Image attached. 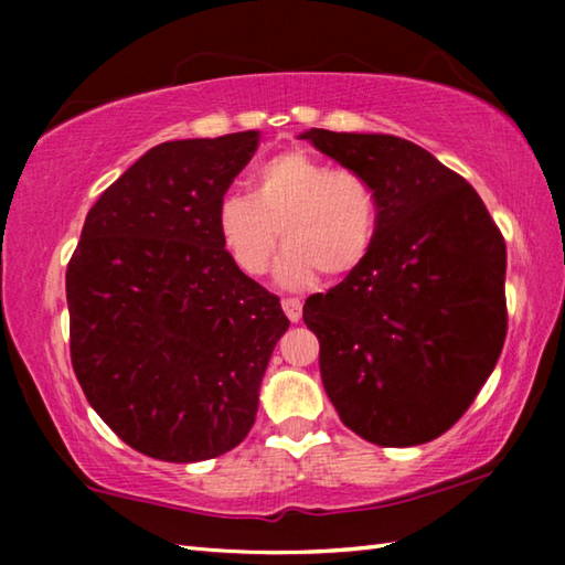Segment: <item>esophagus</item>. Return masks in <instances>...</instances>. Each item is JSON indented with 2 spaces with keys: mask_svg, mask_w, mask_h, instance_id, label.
<instances>
[{
  "mask_svg": "<svg viewBox=\"0 0 565 565\" xmlns=\"http://www.w3.org/2000/svg\"><path fill=\"white\" fill-rule=\"evenodd\" d=\"M281 309H284L286 317H289L291 323H296V321L301 319V301L299 299H284L281 301Z\"/></svg>",
  "mask_w": 565,
  "mask_h": 565,
  "instance_id": "esophagus-1",
  "label": "esophagus"
}]
</instances>
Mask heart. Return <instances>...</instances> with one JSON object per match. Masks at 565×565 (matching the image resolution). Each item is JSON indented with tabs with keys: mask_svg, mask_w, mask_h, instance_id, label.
<instances>
[{
	"mask_svg": "<svg viewBox=\"0 0 565 565\" xmlns=\"http://www.w3.org/2000/svg\"><path fill=\"white\" fill-rule=\"evenodd\" d=\"M379 226L376 194L349 169H331L306 151H284L254 171L248 196L226 194L216 206V232L232 262L262 276L276 244V281L299 291L321 271L341 279L366 262Z\"/></svg>",
	"mask_w": 565,
	"mask_h": 565,
	"instance_id": "heart-1",
	"label": "heart"
}]
</instances>
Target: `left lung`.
Returning a JSON list of instances; mask_svg holds the SVG:
<instances>
[{"instance_id":"left-lung-1","label":"left lung","mask_w":565,"mask_h":565,"mask_svg":"<svg viewBox=\"0 0 565 565\" xmlns=\"http://www.w3.org/2000/svg\"><path fill=\"white\" fill-rule=\"evenodd\" d=\"M321 154L376 194L374 246L303 303L321 381L353 434L418 446L448 431L495 369L505 339V242L463 177L394 134L309 129Z\"/></svg>"}]
</instances>
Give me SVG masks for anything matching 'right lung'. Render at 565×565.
Here are the masks:
<instances>
[{
  "mask_svg": "<svg viewBox=\"0 0 565 565\" xmlns=\"http://www.w3.org/2000/svg\"><path fill=\"white\" fill-rule=\"evenodd\" d=\"M259 139L252 129L151 147L89 209L66 269L84 396L159 461H206L244 441L289 329L216 232V206Z\"/></svg>",
  "mask_w": 565,
  "mask_h": 565,
  "instance_id": "right-lung-1",
  "label": "right lung"
}]
</instances>
